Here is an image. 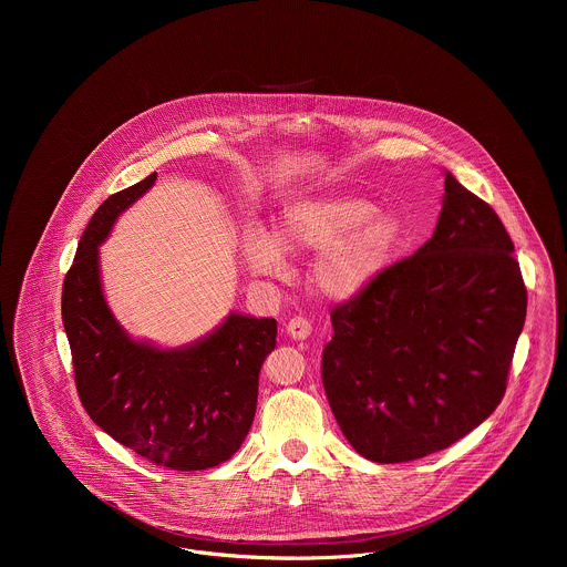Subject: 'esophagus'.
Instances as JSON below:
<instances>
[{"label":"esophagus","mask_w":567,"mask_h":567,"mask_svg":"<svg viewBox=\"0 0 567 567\" xmlns=\"http://www.w3.org/2000/svg\"><path fill=\"white\" fill-rule=\"evenodd\" d=\"M286 333L295 340H306L312 333V324L308 323L306 319H301V317H295L286 324Z\"/></svg>","instance_id":"obj_1"}]
</instances>
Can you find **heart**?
Masks as SVG:
<instances>
[{"label": "heart", "instance_id": "heart-1", "mask_svg": "<svg viewBox=\"0 0 567 567\" xmlns=\"http://www.w3.org/2000/svg\"><path fill=\"white\" fill-rule=\"evenodd\" d=\"M402 220L362 196L327 194L288 203L272 234L244 227L240 250L250 272L281 277L284 255H317L310 268L312 290L327 301L360 297L404 246Z\"/></svg>", "mask_w": 567, "mask_h": 567}]
</instances>
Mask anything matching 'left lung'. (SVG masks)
Instances as JSON below:
<instances>
[{
	"label": "left lung",
	"instance_id": "left-lung-1",
	"mask_svg": "<svg viewBox=\"0 0 567 567\" xmlns=\"http://www.w3.org/2000/svg\"><path fill=\"white\" fill-rule=\"evenodd\" d=\"M497 214L445 169L432 238L331 312L323 386L351 447L408 463L497 408L526 321V288Z\"/></svg>",
	"mask_w": 567,
	"mask_h": 567
}]
</instances>
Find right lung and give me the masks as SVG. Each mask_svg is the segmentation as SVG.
Wrapping results in <instances>:
<instances>
[{"instance_id":"obj_1","label":"right lung","mask_w":567,"mask_h":567,"mask_svg":"<svg viewBox=\"0 0 567 567\" xmlns=\"http://www.w3.org/2000/svg\"><path fill=\"white\" fill-rule=\"evenodd\" d=\"M155 181L151 174L109 196L91 216L63 284V324L91 421L155 465L198 472L240 450L257 408L259 369L277 344V321L229 312L181 347L137 340L120 324L104 297L100 246Z\"/></svg>"}]
</instances>
